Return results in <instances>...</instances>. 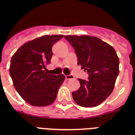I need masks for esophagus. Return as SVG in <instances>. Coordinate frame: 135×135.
I'll use <instances>...</instances> for the list:
<instances>
[{
    "instance_id": "1",
    "label": "esophagus",
    "mask_w": 135,
    "mask_h": 135,
    "mask_svg": "<svg viewBox=\"0 0 135 135\" xmlns=\"http://www.w3.org/2000/svg\"><path fill=\"white\" fill-rule=\"evenodd\" d=\"M74 78V76L71 74H70V75H66L65 76V79L66 80H69V79H73Z\"/></svg>"
}]
</instances>
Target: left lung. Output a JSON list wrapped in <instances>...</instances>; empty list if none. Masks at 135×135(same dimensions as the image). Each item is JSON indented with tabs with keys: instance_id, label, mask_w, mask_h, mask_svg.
Returning <instances> with one entry per match:
<instances>
[{
	"instance_id": "left-lung-1",
	"label": "left lung",
	"mask_w": 135,
	"mask_h": 135,
	"mask_svg": "<svg viewBox=\"0 0 135 135\" xmlns=\"http://www.w3.org/2000/svg\"><path fill=\"white\" fill-rule=\"evenodd\" d=\"M74 47L78 65L88 74V80L78 78L80 86L72 92L76 104L84 107L100 104L113 91L119 74V59L113 47L97 37L66 36Z\"/></svg>"
}]
</instances>
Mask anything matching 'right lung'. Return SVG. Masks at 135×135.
I'll list each match as a JSON object with an SVG mask.
<instances>
[{"label": "right lung", "mask_w": 135, "mask_h": 135, "mask_svg": "<svg viewBox=\"0 0 135 135\" xmlns=\"http://www.w3.org/2000/svg\"><path fill=\"white\" fill-rule=\"evenodd\" d=\"M63 35H47L21 46L12 57L9 75L22 98L34 107L52 104L65 76L49 74L45 65L50 63L52 47Z\"/></svg>", "instance_id": "1"}]
</instances>
